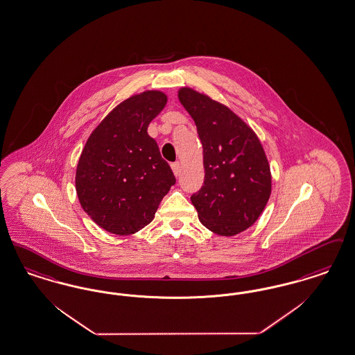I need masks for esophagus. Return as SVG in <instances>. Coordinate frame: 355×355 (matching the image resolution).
<instances>
[{
  "instance_id": "obj_1",
  "label": "esophagus",
  "mask_w": 355,
  "mask_h": 355,
  "mask_svg": "<svg viewBox=\"0 0 355 355\" xmlns=\"http://www.w3.org/2000/svg\"><path fill=\"white\" fill-rule=\"evenodd\" d=\"M171 171L173 173L175 174V175H178L180 174V171H181V164L177 161V162H173L171 164Z\"/></svg>"
}]
</instances>
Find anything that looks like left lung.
I'll return each mask as SVG.
<instances>
[{
  "label": "left lung",
  "mask_w": 355,
  "mask_h": 355,
  "mask_svg": "<svg viewBox=\"0 0 355 355\" xmlns=\"http://www.w3.org/2000/svg\"><path fill=\"white\" fill-rule=\"evenodd\" d=\"M178 99L197 125L203 146L205 182L191 196L199 220L220 236L251 227L272 191L268 158L255 130L227 105L190 87Z\"/></svg>",
  "instance_id": "8db88e82"
}]
</instances>
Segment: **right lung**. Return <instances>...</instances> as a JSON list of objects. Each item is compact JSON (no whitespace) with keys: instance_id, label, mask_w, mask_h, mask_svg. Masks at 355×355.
<instances>
[{"instance_id":"1","label":"right lung","mask_w":355,"mask_h":355,"mask_svg":"<svg viewBox=\"0 0 355 355\" xmlns=\"http://www.w3.org/2000/svg\"><path fill=\"white\" fill-rule=\"evenodd\" d=\"M166 103L168 95L158 89L135 94L117 104L85 141L75 173L76 194L87 215L111 234L130 235L149 225L175 184L148 135Z\"/></svg>"}]
</instances>
